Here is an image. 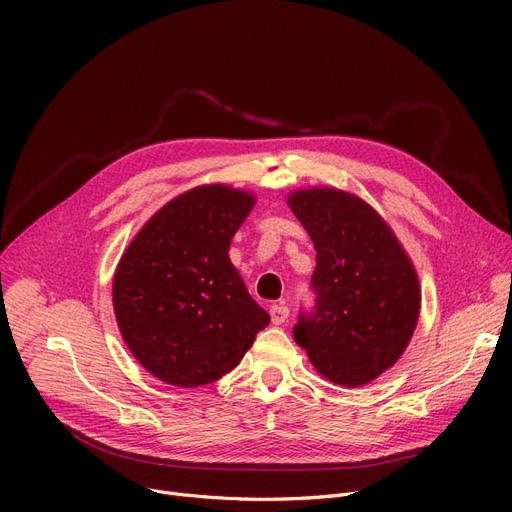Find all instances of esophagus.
I'll list each match as a JSON object with an SVG mask.
<instances>
[{
    "label": "esophagus",
    "instance_id": "esophagus-1",
    "mask_svg": "<svg viewBox=\"0 0 512 512\" xmlns=\"http://www.w3.org/2000/svg\"><path fill=\"white\" fill-rule=\"evenodd\" d=\"M270 315H272V324L274 326H282L284 321L288 319V315H290V311H288V307L286 305H272L270 307Z\"/></svg>",
    "mask_w": 512,
    "mask_h": 512
}]
</instances>
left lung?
I'll list each match as a JSON object with an SVG mask.
<instances>
[{
    "mask_svg": "<svg viewBox=\"0 0 512 512\" xmlns=\"http://www.w3.org/2000/svg\"><path fill=\"white\" fill-rule=\"evenodd\" d=\"M315 247V311L294 340L326 380L359 388L388 371L415 332L421 288L415 265L382 215L334 186L286 199Z\"/></svg>",
    "mask_w": 512,
    "mask_h": 512,
    "instance_id": "obj_1",
    "label": "left lung"
}]
</instances>
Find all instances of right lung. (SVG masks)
I'll return each mask as SVG.
<instances>
[{"mask_svg": "<svg viewBox=\"0 0 512 512\" xmlns=\"http://www.w3.org/2000/svg\"><path fill=\"white\" fill-rule=\"evenodd\" d=\"M253 205L242 188L195 186L155 211L120 257L118 328L157 380L178 388L220 380L270 324L228 255Z\"/></svg>", "mask_w": 512, "mask_h": 512, "instance_id": "right-lung-1", "label": "right lung"}]
</instances>
